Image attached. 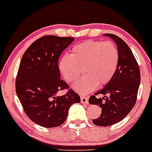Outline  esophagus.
Masks as SVG:
<instances>
[{"instance_id": "obj_1", "label": "esophagus", "mask_w": 152, "mask_h": 152, "mask_svg": "<svg viewBox=\"0 0 152 152\" xmlns=\"http://www.w3.org/2000/svg\"><path fill=\"white\" fill-rule=\"evenodd\" d=\"M80 102L81 103H84V104H88V96H80Z\"/></svg>"}]
</instances>
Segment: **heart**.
<instances>
[{
    "instance_id": "1",
    "label": "heart",
    "mask_w": 152,
    "mask_h": 152,
    "mask_svg": "<svg viewBox=\"0 0 152 152\" xmlns=\"http://www.w3.org/2000/svg\"><path fill=\"white\" fill-rule=\"evenodd\" d=\"M119 62V51L111 41L87 40L74 45L71 55L60 60L59 69L67 82L77 80L84 67L85 75L74 84L81 94L91 92L99 85H105L116 73Z\"/></svg>"
}]
</instances>
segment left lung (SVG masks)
Masks as SVG:
<instances>
[{
  "mask_svg": "<svg viewBox=\"0 0 152 152\" xmlns=\"http://www.w3.org/2000/svg\"><path fill=\"white\" fill-rule=\"evenodd\" d=\"M115 41L119 51V62L116 73L108 84L89 98V103L99 105L102 109L93 123L98 126H108L124 119L136 103L140 84V70L128 45L120 37L111 33L104 34ZM103 94L98 98L96 96ZM108 94L109 96H107Z\"/></svg>",
  "mask_w": 152,
  "mask_h": 152,
  "instance_id": "left-lung-1",
  "label": "left lung"
}]
</instances>
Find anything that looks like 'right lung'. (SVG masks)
Wrapping results in <instances>:
<instances>
[{
	"label": "right lung",
	"instance_id": "right-lung-1",
	"mask_svg": "<svg viewBox=\"0 0 152 152\" xmlns=\"http://www.w3.org/2000/svg\"><path fill=\"white\" fill-rule=\"evenodd\" d=\"M73 37L42 36L31 44L21 58L16 92L26 116L45 128L61 126L66 120L70 107L80 102L78 94L60 78L58 59L73 42ZM67 89L57 97L58 91Z\"/></svg>",
	"mask_w": 152,
	"mask_h": 152
}]
</instances>
